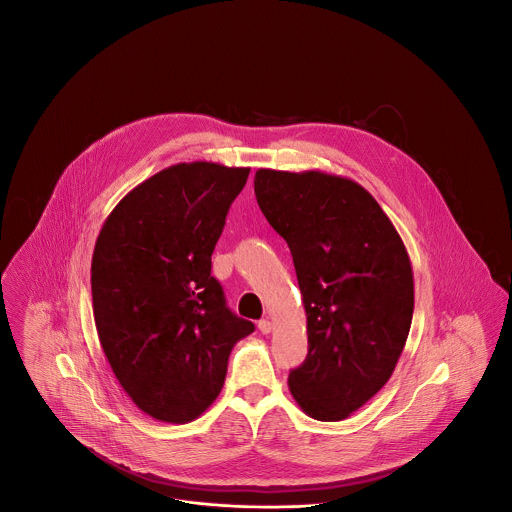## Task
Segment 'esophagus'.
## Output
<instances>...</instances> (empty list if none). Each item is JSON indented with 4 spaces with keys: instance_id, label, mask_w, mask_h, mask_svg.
<instances>
[{
    "instance_id": "34e87169",
    "label": "esophagus",
    "mask_w": 512,
    "mask_h": 512,
    "mask_svg": "<svg viewBox=\"0 0 512 512\" xmlns=\"http://www.w3.org/2000/svg\"><path fill=\"white\" fill-rule=\"evenodd\" d=\"M259 330H261V334H270L272 332V322L267 320V318H263V320H259Z\"/></svg>"
}]
</instances>
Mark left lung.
Returning <instances> with one entry per match:
<instances>
[{"instance_id": "obj_1", "label": "left lung", "mask_w": 512, "mask_h": 512, "mask_svg": "<svg viewBox=\"0 0 512 512\" xmlns=\"http://www.w3.org/2000/svg\"><path fill=\"white\" fill-rule=\"evenodd\" d=\"M257 203L286 240L309 353L288 386L303 413L343 420L384 388L411 330L413 268L378 201L320 171L255 172Z\"/></svg>"}]
</instances>
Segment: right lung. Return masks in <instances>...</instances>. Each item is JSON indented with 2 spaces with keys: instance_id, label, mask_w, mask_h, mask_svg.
I'll use <instances>...</instances> for the list:
<instances>
[{
  "instance_id": "add662e5",
  "label": "right lung",
  "mask_w": 512,
  "mask_h": 512,
  "mask_svg": "<svg viewBox=\"0 0 512 512\" xmlns=\"http://www.w3.org/2000/svg\"><path fill=\"white\" fill-rule=\"evenodd\" d=\"M249 169L178 163L122 197L92 257L103 353L155 420L192 422L219 397L228 357L255 326L228 307L211 255Z\"/></svg>"
}]
</instances>
